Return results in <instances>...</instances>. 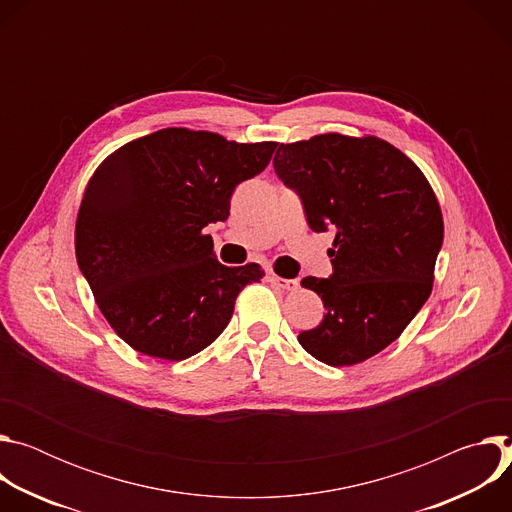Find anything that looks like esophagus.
Returning a JSON list of instances; mask_svg holds the SVG:
<instances>
[{
  "label": "esophagus",
  "instance_id": "obj_1",
  "mask_svg": "<svg viewBox=\"0 0 512 512\" xmlns=\"http://www.w3.org/2000/svg\"><path fill=\"white\" fill-rule=\"evenodd\" d=\"M269 281H271L273 285L285 289V291H296V289L300 287V283H298L296 279H283V277H279V275H269Z\"/></svg>",
  "mask_w": 512,
  "mask_h": 512
}]
</instances>
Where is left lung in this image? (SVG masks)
<instances>
[{"label":"left lung","instance_id":"1","mask_svg":"<svg viewBox=\"0 0 512 512\" xmlns=\"http://www.w3.org/2000/svg\"><path fill=\"white\" fill-rule=\"evenodd\" d=\"M275 174L302 198L308 225L336 233L332 275L304 277L324 320L298 336L330 367H352L387 348L433 287L444 218L423 172L375 135L322 133L281 143Z\"/></svg>","mask_w":512,"mask_h":512}]
</instances>
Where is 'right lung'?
<instances>
[{
  "label": "right lung",
  "instance_id": "add662e5",
  "mask_svg": "<svg viewBox=\"0 0 512 512\" xmlns=\"http://www.w3.org/2000/svg\"><path fill=\"white\" fill-rule=\"evenodd\" d=\"M275 148L168 127L95 170L77 216V261L133 350L162 360L200 352L227 328L239 291L265 275L257 263H218L204 227L227 221L235 186L261 174Z\"/></svg>",
  "mask_w": 512,
  "mask_h": 512
}]
</instances>
